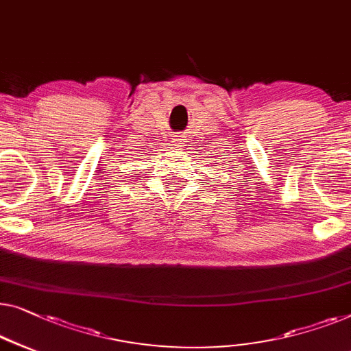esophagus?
Masks as SVG:
<instances>
[{
    "label": "esophagus",
    "instance_id": "esophagus-1",
    "mask_svg": "<svg viewBox=\"0 0 351 351\" xmlns=\"http://www.w3.org/2000/svg\"><path fill=\"white\" fill-rule=\"evenodd\" d=\"M184 135H176V138L173 140V143H175V146L178 145V146H181V145H184Z\"/></svg>",
    "mask_w": 351,
    "mask_h": 351
}]
</instances>
